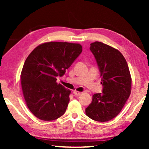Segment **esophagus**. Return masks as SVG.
Segmentation results:
<instances>
[{"instance_id": "obj_1", "label": "esophagus", "mask_w": 149, "mask_h": 149, "mask_svg": "<svg viewBox=\"0 0 149 149\" xmlns=\"http://www.w3.org/2000/svg\"><path fill=\"white\" fill-rule=\"evenodd\" d=\"M73 93H74V94L75 95H77V96H79V95L81 94V92H79V91H74Z\"/></svg>"}]
</instances>
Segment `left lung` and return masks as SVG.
Segmentation results:
<instances>
[{
	"mask_svg": "<svg viewBox=\"0 0 149 149\" xmlns=\"http://www.w3.org/2000/svg\"><path fill=\"white\" fill-rule=\"evenodd\" d=\"M89 49L96 60L102 85V93H95L85 109L87 117L105 122L118 115L130 97L132 79L129 67L121 53L112 47L95 41Z\"/></svg>",
	"mask_w": 149,
	"mask_h": 149,
	"instance_id": "8db88e82",
	"label": "left lung"
}]
</instances>
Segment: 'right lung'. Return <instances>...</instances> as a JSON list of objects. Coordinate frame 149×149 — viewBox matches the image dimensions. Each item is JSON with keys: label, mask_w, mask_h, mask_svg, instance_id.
Instances as JSON below:
<instances>
[{"label": "right lung", "mask_w": 149, "mask_h": 149, "mask_svg": "<svg viewBox=\"0 0 149 149\" xmlns=\"http://www.w3.org/2000/svg\"><path fill=\"white\" fill-rule=\"evenodd\" d=\"M82 52V46L66 42L41 44L24 62L21 83L27 107L42 121L62 116L70 101V91L56 82Z\"/></svg>", "instance_id": "obj_1"}]
</instances>
